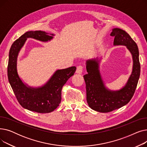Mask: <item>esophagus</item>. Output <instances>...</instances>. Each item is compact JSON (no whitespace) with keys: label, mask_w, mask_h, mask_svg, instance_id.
<instances>
[{"label":"esophagus","mask_w":147,"mask_h":147,"mask_svg":"<svg viewBox=\"0 0 147 147\" xmlns=\"http://www.w3.org/2000/svg\"><path fill=\"white\" fill-rule=\"evenodd\" d=\"M82 71H83V67L82 65H79V66L77 67L76 71V73L77 74H81L82 73Z\"/></svg>","instance_id":"esophagus-1"}]
</instances>
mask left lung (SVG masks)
Listing matches in <instances>:
<instances>
[{
  "label": "left lung",
  "instance_id": "1",
  "mask_svg": "<svg viewBox=\"0 0 147 147\" xmlns=\"http://www.w3.org/2000/svg\"><path fill=\"white\" fill-rule=\"evenodd\" d=\"M111 36H114V46H125L132 57V71L124 86L119 90L108 88L99 70L102 57L89 59L86 62L88 74L84 75L86 83V101L92 110L108 113L126 105L132 99L140 79L141 67L138 46L125 30L114 28Z\"/></svg>",
  "mask_w": 147,
  "mask_h": 147
}]
</instances>
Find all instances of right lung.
Here are the masks:
<instances>
[{"label":"right lung","mask_w":147,"mask_h":147,"mask_svg":"<svg viewBox=\"0 0 147 147\" xmlns=\"http://www.w3.org/2000/svg\"><path fill=\"white\" fill-rule=\"evenodd\" d=\"M55 34L43 31H30L22 34L12 45L9 53L7 78L18 101L24 109L39 113H48L55 110L61 101V90L65 83L74 75L76 67L57 69L49 79L41 86L32 87L21 79L17 70L18 54L28 38L42 42L53 38Z\"/></svg>","instance_id":"obj_1"}]
</instances>
